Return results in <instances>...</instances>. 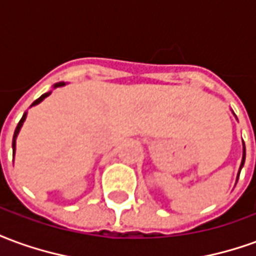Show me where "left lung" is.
<instances>
[{
	"mask_svg": "<svg viewBox=\"0 0 256 256\" xmlns=\"http://www.w3.org/2000/svg\"><path fill=\"white\" fill-rule=\"evenodd\" d=\"M244 162H246V145L242 142V164H240V170H238V176H240V172H242V166H244ZM238 176H237V180H238Z\"/></svg>",
	"mask_w": 256,
	"mask_h": 256,
	"instance_id": "obj_1",
	"label": "left lung"
}]
</instances>
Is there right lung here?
Returning a JSON list of instances; mask_svg holds the SVG:
<instances>
[{
    "label": "right lung",
    "mask_w": 256,
    "mask_h": 256,
    "mask_svg": "<svg viewBox=\"0 0 256 256\" xmlns=\"http://www.w3.org/2000/svg\"><path fill=\"white\" fill-rule=\"evenodd\" d=\"M64 84H64V82H58V84H54L53 88H62V86H64ZM50 93H52V92H48V93H44V94H42L41 97H40V98H36V100L34 101L32 104H31V106H36V104H40V102H41V101L44 100V98H46L50 94ZM26 116H27V112H24V114H23V116H22V119H20V122L18 123V126H16V128H14V140H12V150H14H14H16V138H18V134H19L20 128H22V126H23V123H24Z\"/></svg>",
    "instance_id": "obj_1"
}]
</instances>
